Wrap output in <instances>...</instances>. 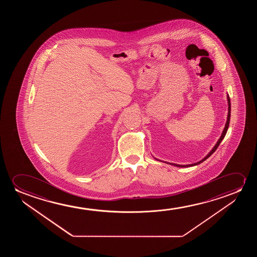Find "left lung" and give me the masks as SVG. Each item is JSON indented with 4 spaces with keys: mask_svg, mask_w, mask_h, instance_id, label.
<instances>
[{
    "mask_svg": "<svg viewBox=\"0 0 257 257\" xmlns=\"http://www.w3.org/2000/svg\"><path fill=\"white\" fill-rule=\"evenodd\" d=\"M227 100H228V115H227V120H226V123H225V128H224V131H223V133H222L221 137H220V139L218 140V142H217V144L215 145V147L213 148V149H212V150L208 154L207 156H206V157H204V158L203 159L202 161H200V162H197V163H194V164H190V165H178V164H174V163H169V164L176 166V167H180V168H187V167H190V166L197 165V164H200L201 162H204L206 159L209 158V157H210V156H211V155H212L216 150H217V148H218V146L220 144V142H221L222 140L225 138L226 132H227V129H228L229 123H230V116H231V102H230L229 95H227Z\"/></svg>",
    "mask_w": 257,
    "mask_h": 257,
    "instance_id": "1",
    "label": "left lung"
}]
</instances>
